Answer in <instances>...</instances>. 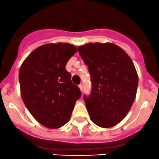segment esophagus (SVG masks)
Masks as SVG:
<instances>
[{"label": "esophagus", "mask_w": 159, "mask_h": 159, "mask_svg": "<svg viewBox=\"0 0 159 159\" xmlns=\"http://www.w3.org/2000/svg\"><path fill=\"white\" fill-rule=\"evenodd\" d=\"M79 87H80V90H81L82 92H83V85H82V84H80V85H79Z\"/></svg>", "instance_id": "obj_1"}]
</instances>
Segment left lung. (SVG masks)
<instances>
[{
    "instance_id": "left-lung-1",
    "label": "left lung",
    "mask_w": 159,
    "mask_h": 159,
    "mask_svg": "<svg viewBox=\"0 0 159 159\" xmlns=\"http://www.w3.org/2000/svg\"><path fill=\"white\" fill-rule=\"evenodd\" d=\"M78 52L88 66L92 89L83 96L91 120L102 128L120 122L136 96L139 79L128 54L113 43H87Z\"/></svg>"
}]
</instances>
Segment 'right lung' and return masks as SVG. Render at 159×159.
Here are the masks:
<instances>
[{"mask_svg": "<svg viewBox=\"0 0 159 159\" xmlns=\"http://www.w3.org/2000/svg\"><path fill=\"white\" fill-rule=\"evenodd\" d=\"M76 53L70 43H49L37 47L21 65L19 73L21 97L34 119L50 129L70 120L81 91L66 70Z\"/></svg>", "mask_w": 159, "mask_h": 159, "instance_id": "obj_1", "label": "right lung"}]
</instances>
